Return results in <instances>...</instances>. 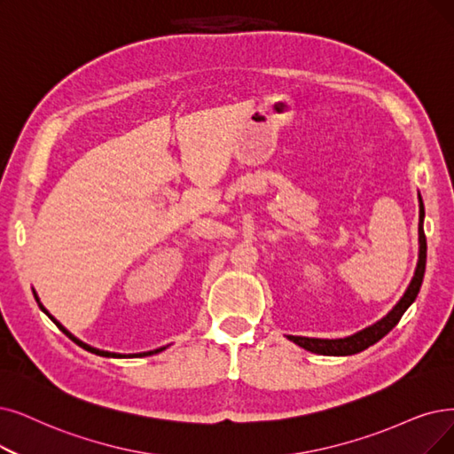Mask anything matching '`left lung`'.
<instances>
[{"label": "left lung", "instance_id": "left-lung-1", "mask_svg": "<svg viewBox=\"0 0 454 454\" xmlns=\"http://www.w3.org/2000/svg\"><path fill=\"white\" fill-rule=\"evenodd\" d=\"M423 222H425V207H423V199L419 195V257H417V266H415L413 278L406 288V293L403 294L401 300L395 303V307L386 317L367 325V328L356 332L354 335L342 337V339H318V337H300V335H286V339L313 354L352 356L357 352H364L365 348L372 347L374 342L386 337L398 324V320H401V317L406 313L408 307L415 301L417 294H419V288H421V283L425 278V268H427V239H425Z\"/></svg>", "mask_w": 454, "mask_h": 454}]
</instances>
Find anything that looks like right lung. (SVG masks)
<instances>
[{
	"label": "right lung",
	"instance_id": "add662e5",
	"mask_svg": "<svg viewBox=\"0 0 454 454\" xmlns=\"http://www.w3.org/2000/svg\"><path fill=\"white\" fill-rule=\"evenodd\" d=\"M33 296H35V300H37V303H39V307H41V311L43 313H46L48 315V318L58 325V328L70 339V340H74L78 347H82L83 350H87V352H90V354H97V356H102V357H145V356H153V354H158V352H161V350H166L168 347H161V348H156V350H149V352H139V354H117V352H107V350H100V348H95V347H90V344H87V342H83V340H80L78 337H74L72 335L65 325L59 322V320H56L53 318L50 313H48V309L46 307L41 303V300H39V296H37V293H35V288H33Z\"/></svg>",
	"mask_w": 454,
	"mask_h": 454
}]
</instances>
